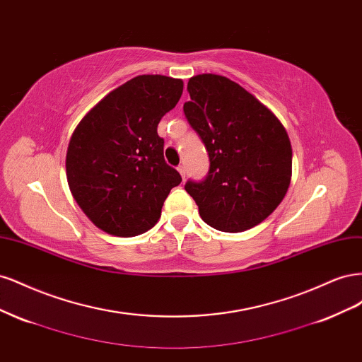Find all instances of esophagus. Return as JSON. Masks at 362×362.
I'll return each instance as SVG.
<instances>
[{"label":"esophagus","mask_w":362,"mask_h":362,"mask_svg":"<svg viewBox=\"0 0 362 362\" xmlns=\"http://www.w3.org/2000/svg\"><path fill=\"white\" fill-rule=\"evenodd\" d=\"M178 172H180V175L182 177V180L185 178V168L184 166H178Z\"/></svg>","instance_id":"obj_1"}]
</instances>
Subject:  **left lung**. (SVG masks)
<instances>
[{"mask_svg":"<svg viewBox=\"0 0 362 362\" xmlns=\"http://www.w3.org/2000/svg\"><path fill=\"white\" fill-rule=\"evenodd\" d=\"M184 115L210 157L204 181H187L202 221L223 233H242L267 218L291 181L286 128L254 95L226 76L202 74L187 84Z\"/></svg>","mask_w":362,"mask_h":362,"instance_id":"obj_1","label":"left lung"}]
</instances>
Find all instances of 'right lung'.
<instances>
[{"mask_svg":"<svg viewBox=\"0 0 362 362\" xmlns=\"http://www.w3.org/2000/svg\"><path fill=\"white\" fill-rule=\"evenodd\" d=\"M182 80L139 75L98 103L76 125L66 178L84 214L107 234L146 233L181 175L164 161L157 127L178 104Z\"/></svg>","mask_w":362,"mask_h":362,"instance_id":"obj_1","label":"right lung"}]
</instances>
